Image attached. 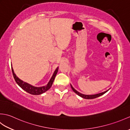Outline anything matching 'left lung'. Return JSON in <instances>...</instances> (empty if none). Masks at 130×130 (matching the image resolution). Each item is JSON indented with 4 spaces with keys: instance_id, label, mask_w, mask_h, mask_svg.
Wrapping results in <instances>:
<instances>
[{
    "instance_id": "obj_1",
    "label": "left lung",
    "mask_w": 130,
    "mask_h": 130,
    "mask_svg": "<svg viewBox=\"0 0 130 130\" xmlns=\"http://www.w3.org/2000/svg\"><path fill=\"white\" fill-rule=\"evenodd\" d=\"M71 89H73L74 92H75L76 94H78V95H79L80 96H81V97H82V98H85V99H94V98L99 97V96H100L103 94H104V93H106L107 92V91H107H105V92H102V93H99V94H94V95H85V94H82L80 93H79V92H78V91L76 90L72 86H71Z\"/></svg>"
}]
</instances>
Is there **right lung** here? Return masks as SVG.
I'll return each instance as SVG.
<instances>
[{
    "instance_id": "obj_1",
    "label": "right lung",
    "mask_w": 130,
    "mask_h": 130,
    "mask_svg": "<svg viewBox=\"0 0 130 130\" xmlns=\"http://www.w3.org/2000/svg\"><path fill=\"white\" fill-rule=\"evenodd\" d=\"M12 71L13 75L15 81L18 84V85L19 87H20L21 88H22L24 90H25L27 93L31 94L39 95L43 93L44 92H46L47 90H48L50 88H51V87L52 86V84L54 82L55 76H56L58 71V68L56 70H55L53 75H52V76L51 77V78L50 79V80L49 81L48 83L46 85H45V86L41 87H35L28 83H27L23 82L22 80H21V79H19L18 77L15 75V74H14V71L12 68Z\"/></svg>"
}]
</instances>
